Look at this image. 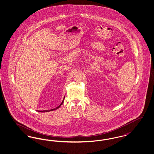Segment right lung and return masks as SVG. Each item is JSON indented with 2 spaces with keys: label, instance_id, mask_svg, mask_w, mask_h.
Returning a JSON list of instances; mask_svg holds the SVG:
<instances>
[{
  "label": "right lung",
  "instance_id": "add662e5",
  "mask_svg": "<svg viewBox=\"0 0 154 154\" xmlns=\"http://www.w3.org/2000/svg\"><path fill=\"white\" fill-rule=\"evenodd\" d=\"M64 99H65V97H64V98L63 99V100H62V101L61 104L60 105L58 106H57V107H56L55 108H54V109H50V110H45V111H39L38 112H50V111H54V110H55V109H57L58 108H59L60 106H61V105L62 104H63V101H64Z\"/></svg>",
  "mask_w": 154,
  "mask_h": 154
}]
</instances>
